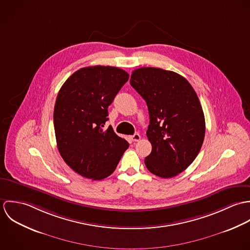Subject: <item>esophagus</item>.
Masks as SVG:
<instances>
[{
	"mask_svg": "<svg viewBox=\"0 0 250 250\" xmlns=\"http://www.w3.org/2000/svg\"><path fill=\"white\" fill-rule=\"evenodd\" d=\"M131 140H132L134 143L139 142V141L141 140V135L138 134V133H136V134H134L133 136H131Z\"/></svg>",
	"mask_w": 250,
	"mask_h": 250,
	"instance_id": "34e87169",
	"label": "esophagus"
}]
</instances>
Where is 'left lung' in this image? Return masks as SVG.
I'll return each mask as SVG.
<instances>
[{"instance_id": "1", "label": "left lung", "mask_w": 250, "mask_h": 250, "mask_svg": "<svg viewBox=\"0 0 250 250\" xmlns=\"http://www.w3.org/2000/svg\"><path fill=\"white\" fill-rule=\"evenodd\" d=\"M130 83L149 111L146 136L152 151L145 166L159 177H174L190 166L204 141L205 117L196 92L183 76L155 67L132 72Z\"/></svg>"}]
</instances>
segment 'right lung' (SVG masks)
Wrapping results in <instances>:
<instances>
[{
	"instance_id": "right-lung-1",
	"label": "right lung",
	"mask_w": 250,
	"mask_h": 250,
	"mask_svg": "<svg viewBox=\"0 0 250 250\" xmlns=\"http://www.w3.org/2000/svg\"><path fill=\"white\" fill-rule=\"evenodd\" d=\"M118 67L89 66L73 73L59 91L54 127L64 162L85 178L102 180L116 168L129 143L111 126L104 130L107 107L128 81Z\"/></svg>"
}]
</instances>
